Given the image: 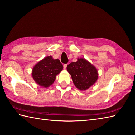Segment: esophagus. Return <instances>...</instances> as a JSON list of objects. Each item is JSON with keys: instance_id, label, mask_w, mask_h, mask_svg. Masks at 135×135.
<instances>
[{"instance_id": "obj_1", "label": "esophagus", "mask_w": 135, "mask_h": 135, "mask_svg": "<svg viewBox=\"0 0 135 135\" xmlns=\"http://www.w3.org/2000/svg\"><path fill=\"white\" fill-rule=\"evenodd\" d=\"M67 66V64H64V65H63V67H64V70H65V69H66Z\"/></svg>"}]
</instances>
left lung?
Returning <instances> with one entry per match:
<instances>
[{"label":"left lung","mask_w":135,"mask_h":135,"mask_svg":"<svg viewBox=\"0 0 135 135\" xmlns=\"http://www.w3.org/2000/svg\"><path fill=\"white\" fill-rule=\"evenodd\" d=\"M75 87L81 91L89 89L98 78L97 68L84 58H78L76 62H71L67 67Z\"/></svg>","instance_id":"obj_1"}]
</instances>
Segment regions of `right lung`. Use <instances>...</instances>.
<instances>
[{
	"label": "right lung",
	"mask_w": 135,
	"mask_h": 135,
	"mask_svg": "<svg viewBox=\"0 0 135 135\" xmlns=\"http://www.w3.org/2000/svg\"><path fill=\"white\" fill-rule=\"evenodd\" d=\"M62 69L63 66L59 59H53L52 56H47L33 67L32 77L37 84L46 88L54 83L56 76Z\"/></svg>",
	"instance_id": "obj_1"
}]
</instances>
